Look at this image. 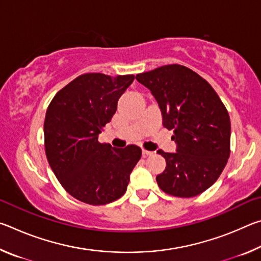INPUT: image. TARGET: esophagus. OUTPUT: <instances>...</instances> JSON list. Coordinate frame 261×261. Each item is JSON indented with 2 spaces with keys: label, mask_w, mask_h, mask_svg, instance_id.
I'll return each instance as SVG.
<instances>
[{
  "label": "esophagus",
  "mask_w": 261,
  "mask_h": 261,
  "mask_svg": "<svg viewBox=\"0 0 261 261\" xmlns=\"http://www.w3.org/2000/svg\"><path fill=\"white\" fill-rule=\"evenodd\" d=\"M154 152L151 151H147V149H143V156H149V155H153Z\"/></svg>",
  "instance_id": "34e87169"
}]
</instances>
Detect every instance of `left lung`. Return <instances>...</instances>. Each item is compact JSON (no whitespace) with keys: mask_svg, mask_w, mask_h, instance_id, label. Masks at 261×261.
I'll list each match as a JSON object with an SVG mask.
<instances>
[{"mask_svg":"<svg viewBox=\"0 0 261 261\" xmlns=\"http://www.w3.org/2000/svg\"><path fill=\"white\" fill-rule=\"evenodd\" d=\"M136 79L155 98L163 126L174 130L176 152L158 151L167 165L158 185L175 197L198 196L216 182L230 154L226 107L204 78L183 65H165Z\"/></svg>","mask_w":261,"mask_h":261,"instance_id":"obj_1","label":"left lung"}]
</instances>
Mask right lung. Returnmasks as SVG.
Returning a JSON list of instances; mask_svg holds the SVG:
<instances>
[{
    "mask_svg": "<svg viewBox=\"0 0 261 261\" xmlns=\"http://www.w3.org/2000/svg\"><path fill=\"white\" fill-rule=\"evenodd\" d=\"M134 79V74H82L62 88L47 109L48 163L65 191L86 204L106 205L121 198L141 156L136 145L115 148L98 141Z\"/></svg>",
    "mask_w": 261,
    "mask_h": 261,
    "instance_id": "obj_1",
    "label": "right lung"
}]
</instances>
